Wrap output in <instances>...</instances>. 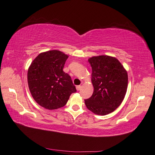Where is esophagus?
<instances>
[{
  "mask_svg": "<svg viewBox=\"0 0 155 155\" xmlns=\"http://www.w3.org/2000/svg\"><path fill=\"white\" fill-rule=\"evenodd\" d=\"M81 85H78V86L76 87V88H77V91H79V90L81 89Z\"/></svg>",
  "mask_w": 155,
  "mask_h": 155,
  "instance_id": "obj_1",
  "label": "esophagus"
}]
</instances>
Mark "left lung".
Wrapping results in <instances>:
<instances>
[{"instance_id":"left-lung-1","label":"left lung","mask_w":155,"mask_h":155,"mask_svg":"<svg viewBox=\"0 0 155 155\" xmlns=\"http://www.w3.org/2000/svg\"><path fill=\"white\" fill-rule=\"evenodd\" d=\"M88 62L94 91L84 103L94 114H108L116 110L124 99L128 86L127 72L116 58L109 56L93 57Z\"/></svg>"}]
</instances>
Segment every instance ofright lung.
Segmentation results:
<instances>
[{
    "label": "right lung",
    "instance_id": "right-lung-1",
    "mask_svg": "<svg viewBox=\"0 0 155 155\" xmlns=\"http://www.w3.org/2000/svg\"><path fill=\"white\" fill-rule=\"evenodd\" d=\"M68 56L59 51L39 54L28 68V88L35 101L47 109L64 107L77 92L71 78L63 71Z\"/></svg>",
    "mask_w": 155,
    "mask_h": 155
}]
</instances>
